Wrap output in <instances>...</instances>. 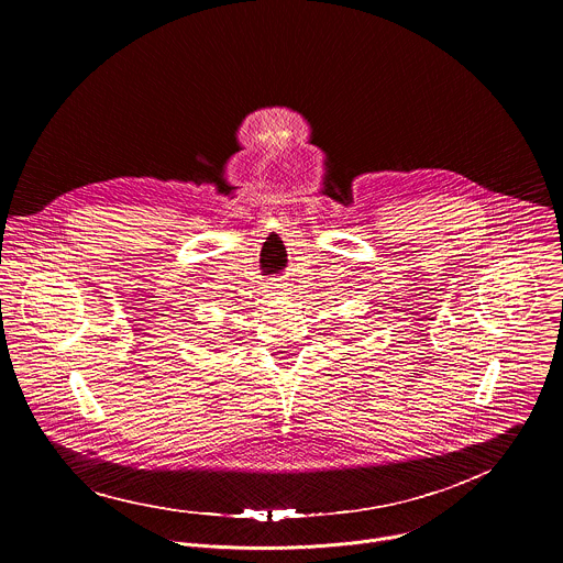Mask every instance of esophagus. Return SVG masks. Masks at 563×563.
Wrapping results in <instances>:
<instances>
[{
  "label": "esophagus",
  "mask_w": 563,
  "mask_h": 563,
  "mask_svg": "<svg viewBox=\"0 0 563 563\" xmlns=\"http://www.w3.org/2000/svg\"><path fill=\"white\" fill-rule=\"evenodd\" d=\"M269 289H272L274 294H283V291H287V283H285L283 278H274V280L269 283Z\"/></svg>",
  "instance_id": "obj_1"
}]
</instances>
